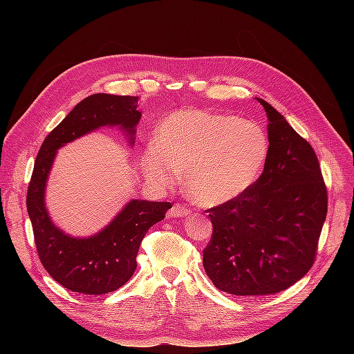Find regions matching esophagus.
<instances>
[{"mask_svg":"<svg viewBox=\"0 0 354 354\" xmlns=\"http://www.w3.org/2000/svg\"><path fill=\"white\" fill-rule=\"evenodd\" d=\"M190 212V208L183 205V203H174L173 208L169 211V217H186Z\"/></svg>","mask_w":354,"mask_h":354,"instance_id":"1","label":"esophagus"}]
</instances>
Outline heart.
Masks as SVG:
<instances>
[{
  "instance_id": "obj_1",
  "label": "heart",
  "mask_w": 354,
  "mask_h": 354,
  "mask_svg": "<svg viewBox=\"0 0 354 354\" xmlns=\"http://www.w3.org/2000/svg\"><path fill=\"white\" fill-rule=\"evenodd\" d=\"M269 138L263 128L238 116L199 109L171 113L160 122L156 142L142 156L146 176L160 186L178 178L203 205H220L242 195L264 167Z\"/></svg>"
}]
</instances>
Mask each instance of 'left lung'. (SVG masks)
I'll return each instance as SVG.
<instances>
[{"mask_svg":"<svg viewBox=\"0 0 354 354\" xmlns=\"http://www.w3.org/2000/svg\"><path fill=\"white\" fill-rule=\"evenodd\" d=\"M269 153L242 195L207 209L212 234L203 269L220 291L269 295L312 269L328 211L319 159L306 138L263 99Z\"/></svg>","mask_w":354,"mask_h":354,"instance_id":"left-lung-1","label":"left lung"}]
</instances>
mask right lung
Here are the masks:
<instances>
[{"label":"right lung","instance_id":"obj_1","mask_svg":"<svg viewBox=\"0 0 354 354\" xmlns=\"http://www.w3.org/2000/svg\"><path fill=\"white\" fill-rule=\"evenodd\" d=\"M140 116L134 95L93 94L75 106L39 147L28 186V214L41 264L69 291L102 295L125 285L137 267L146 232L165 218L171 203L134 199L99 234L71 238L53 224L44 205L46 181L56 151L103 125H121L134 136Z\"/></svg>","mask_w":354,"mask_h":354}]
</instances>
